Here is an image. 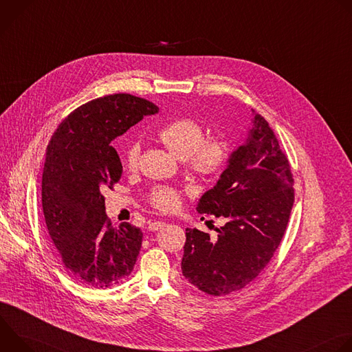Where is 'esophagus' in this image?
Masks as SVG:
<instances>
[{
	"mask_svg": "<svg viewBox=\"0 0 352 352\" xmlns=\"http://www.w3.org/2000/svg\"><path fill=\"white\" fill-rule=\"evenodd\" d=\"M164 226H166L164 221H152V223L148 224L147 228H148L150 231H159V230H162Z\"/></svg>",
	"mask_w": 352,
	"mask_h": 352,
	"instance_id": "34e87169",
	"label": "esophagus"
}]
</instances>
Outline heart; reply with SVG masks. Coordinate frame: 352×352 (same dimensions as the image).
Returning a JSON list of instances; mask_svg holds the SVG:
<instances>
[{
  "label": "heart",
  "instance_id": "b5f03b06",
  "mask_svg": "<svg viewBox=\"0 0 352 352\" xmlns=\"http://www.w3.org/2000/svg\"><path fill=\"white\" fill-rule=\"evenodd\" d=\"M157 139L186 167L200 178H214L226 167L230 156L228 143L220 136L205 139V129L190 118L174 120L157 131ZM140 156L139 142H132L124 153L126 168L135 170ZM148 202L160 212H175L181 205V193L173 186H155Z\"/></svg>",
  "mask_w": 352,
  "mask_h": 352
}]
</instances>
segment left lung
Returning a JSON list of instances; mask_svg holds the SVG:
<instances>
[{"mask_svg":"<svg viewBox=\"0 0 352 352\" xmlns=\"http://www.w3.org/2000/svg\"><path fill=\"white\" fill-rule=\"evenodd\" d=\"M248 139L231 153L217 184L196 210L226 220L217 236L186 228L182 274L209 295L252 283L273 258L294 205L292 174L269 122L252 110Z\"/></svg>","mask_w":352,"mask_h":352,"instance_id":"1","label":"left lung"}]
</instances>
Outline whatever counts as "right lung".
Listing matches in <instances>:
<instances>
[{
  "instance_id": "add662e5",
  "label": "right lung",
  "mask_w": 352,
  "mask_h": 352,
  "mask_svg": "<svg viewBox=\"0 0 352 352\" xmlns=\"http://www.w3.org/2000/svg\"><path fill=\"white\" fill-rule=\"evenodd\" d=\"M157 111L152 102L126 93L100 97L72 111L47 146L41 179L47 230L63 267L83 285L113 287L133 270L143 232L129 223L114 227L103 193L122 174L111 142Z\"/></svg>"
}]
</instances>
